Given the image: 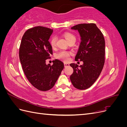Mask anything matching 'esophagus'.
Masks as SVG:
<instances>
[{
	"instance_id": "obj_1",
	"label": "esophagus",
	"mask_w": 127,
	"mask_h": 127,
	"mask_svg": "<svg viewBox=\"0 0 127 127\" xmlns=\"http://www.w3.org/2000/svg\"><path fill=\"white\" fill-rule=\"evenodd\" d=\"M69 66V64L68 63H64V67H68Z\"/></svg>"
}]
</instances>
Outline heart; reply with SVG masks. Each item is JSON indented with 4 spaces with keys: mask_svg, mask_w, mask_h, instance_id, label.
I'll use <instances>...</instances> for the list:
<instances>
[{
    "mask_svg": "<svg viewBox=\"0 0 127 127\" xmlns=\"http://www.w3.org/2000/svg\"><path fill=\"white\" fill-rule=\"evenodd\" d=\"M64 36L66 39L69 42L72 40L76 41V37L74 34L70 32H66L64 33ZM57 37L56 36H53L50 41V44L52 48L54 49L56 48L57 45ZM72 55V53L66 50H61L57 55V58L58 59L63 60L64 61H68L70 59V57Z\"/></svg>",
    "mask_w": 127,
    "mask_h": 127,
    "instance_id": "1",
    "label": "heart"
}]
</instances>
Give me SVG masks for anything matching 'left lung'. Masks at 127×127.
<instances>
[{
    "instance_id": "8db88e82",
    "label": "left lung",
    "mask_w": 127,
    "mask_h": 127,
    "mask_svg": "<svg viewBox=\"0 0 127 127\" xmlns=\"http://www.w3.org/2000/svg\"><path fill=\"white\" fill-rule=\"evenodd\" d=\"M77 30L81 42L76 61H83V64H71L74 69L70 79L78 90L90 87L98 78L105 63V40L103 34L94 23L79 24L71 28Z\"/></svg>"
}]
</instances>
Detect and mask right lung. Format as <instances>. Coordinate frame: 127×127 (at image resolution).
I'll return each instance as SVG.
<instances>
[{"label": "right lung", "mask_w": 127, "mask_h": 127, "mask_svg": "<svg viewBox=\"0 0 127 127\" xmlns=\"http://www.w3.org/2000/svg\"><path fill=\"white\" fill-rule=\"evenodd\" d=\"M53 30L43 26L28 29L22 38L19 57L23 70L30 83L37 90H50L63 70L64 65L58 59L46 64L52 49L49 39Z\"/></svg>", "instance_id": "obj_1"}]
</instances>
